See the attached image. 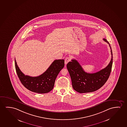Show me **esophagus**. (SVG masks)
Masks as SVG:
<instances>
[{
    "mask_svg": "<svg viewBox=\"0 0 127 127\" xmlns=\"http://www.w3.org/2000/svg\"><path fill=\"white\" fill-rule=\"evenodd\" d=\"M71 60V58L70 57H66L65 59V64L66 65L69 62H70Z\"/></svg>",
    "mask_w": 127,
    "mask_h": 127,
    "instance_id": "1",
    "label": "esophagus"
}]
</instances>
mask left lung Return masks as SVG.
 Returning <instances> with one entry per match:
<instances>
[{
    "label": "left lung",
    "mask_w": 127,
    "mask_h": 127,
    "mask_svg": "<svg viewBox=\"0 0 127 127\" xmlns=\"http://www.w3.org/2000/svg\"><path fill=\"white\" fill-rule=\"evenodd\" d=\"M103 40L109 44L111 54L110 62L105 68L96 73H89L84 71L76 60H72L66 65L71 79L73 88L79 93H89L96 91L101 88L109 78L112 66V51L107 39L104 38Z\"/></svg>",
    "instance_id": "left-lung-1"
}]
</instances>
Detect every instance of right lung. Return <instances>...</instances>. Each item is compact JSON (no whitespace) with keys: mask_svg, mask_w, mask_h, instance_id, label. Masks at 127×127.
Wrapping results in <instances>:
<instances>
[{"mask_svg":"<svg viewBox=\"0 0 127 127\" xmlns=\"http://www.w3.org/2000/svg\"><path fill=\"white\" fill-rule=\"evenodd\" d=\"M15 65L18 77L25 88L35 93L45 94L53 89L57 75L64 66V60H55L46 71L37 77L25 75L19 68L15 59Z\"/></svg>","mask_w":127,"mask_h":127,"instance_id":"add662e5","label":"right lung"}]
</instances>
